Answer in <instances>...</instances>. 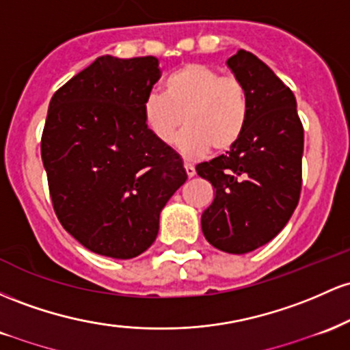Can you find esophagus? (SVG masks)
<instances>
[{
  "mask_svg": "<svg viewBox=\"0 0 350 350\" xmlns=\"http://www.w3.org/2000/svg\"><path fill=\"white\" fill-rule=\"evenodd\" d=\"M185 172H187V175L190 176V178H191V176H195V174H196L195 167L190 162H185Z\"/></svg>",
  "mask_w": 350,
  "mask_h": 350,
  "instance_id": "1",
  "label": "esophagus"
}]
</instances>
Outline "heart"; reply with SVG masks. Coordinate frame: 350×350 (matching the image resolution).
I'll use <instances>...</instances> for the list:
<instances>
[{
  "instance_id": "b5f03b06",
  "label": "heart",
  "mask_w": 350,
  "mask_h": 350,
  "mask_svg": "<svg viewBox=\"0 0 350 350\" xmlns=\"http://www.w3.org/2000/svg\"><path fill=\"white\" fill-rule=\"evenodd\" d=\"M250 113L245 82L200 62L175 69L163 81V96L150 94L142 105L145 125L160 144H174L185 124L178 145L188 159H200L211 147L231 150L245 135Z\"/></svg>"
}]
</instances>
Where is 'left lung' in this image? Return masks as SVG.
Returning a JSON list of instances; mask_svg holds the SVG:
<instances>
[{"label": "left lung", "instance_id": "left-lung-1", "mask_svg": "<svg viewBox=\"0 0 350 350\" xmlns=\"http://www.w3.org/2000/svg\"><path fill=\"white\" fill-rule=\"evenodd\" d=\"M228 68L248 89V127L226 155L196 165V174L217 190L202 215L208 243L245 254L271 241L296 210L304 129L293 90L261 59L239 49Z\"/></svg>", "mask_w": 350, "mask_h": 350}]
</instances>
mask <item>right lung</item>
<instances>
[{
	"label": "right lung",
	"instance_id": "add662e5",
	"mask_svg": "<svg viewBox=\"0 0 350 350\" xmlns=\"http://www.w3.org/2000/svg\"><path fill=\"white\" fill-rule=\"evenodd\" d=\"M160 79L154 56L97 57L54 92L41 157L57 219L82 246L131 260L150 248L170 196L185 183L180 155L145 125Z\"/></svg>",
	"mask_w": 350,
	"mask_h": 350
}]
</instances>
